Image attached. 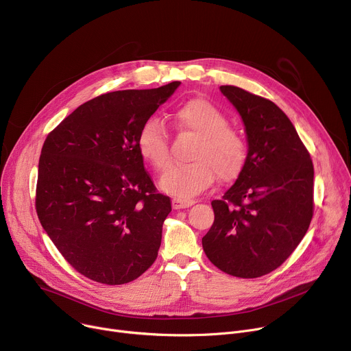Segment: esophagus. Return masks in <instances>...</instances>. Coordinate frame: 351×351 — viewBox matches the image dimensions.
Instances as JSON below:
<instances>
[{
    "mask_svg": "<svg viewBox=\"0 0 351 351\" xmlns=\"http://www.w3.org/2000/svg\"><path fill=\"white\" fill-rule=\"evenodd\" d=\"M196 202L195 200H190V199H173L172 200V207L175 210H179V208H186V207H190L193 206Z\"/></svg>",
    "mask_w": 351,
    "mask_h": 351,
    "instance_id": "esophagus-1",
    "label": "esophagus"
}]
</instances>
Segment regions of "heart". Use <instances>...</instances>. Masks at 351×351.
Masks as SVG:
<instances>
[{"label": "heart", "mask_w": 351, "mask_h": 351, "mask_svg": "<svg viewBox=\"0 0 351 351\" xmlns=\"http://www.w3.org/2000/svg\"><path fill=\"white\" fill-rule=\"evenodd\" d=\"M180 133L196 137L189 158L192 162L173 165L161 178V187L178 197H193L218 176L222 182L237 179L245 168L247 145L242 134L228 125V117L204 99H193L172 116ZM141 156L156 171L171 162L167 127L156 119L148 120L138 133Z\"/></svg>", "instance_id": "1"}]
</instances>
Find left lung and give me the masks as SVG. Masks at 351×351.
Listing matches in <instances>:
<instances>
[{
	"mask_svg": "<svg viewBox=\"0 0 351 351\" xmlns=\"http://www.w3.org/2000/svg\"><path fill=\"white\" fill-rule=\"evenodd\" d=\"M219 90L239 112L249 149L237 182L211 202L214 222L202 242L219 270L256 278L280 267L306 234L313 165L294 124L276 104L232 85Z\"/></svg>",
	"mask_w": 351,
	"mask_h": 351,
	"instance_id": "obj_1",
	"label": "left lung"
}]
</instances>
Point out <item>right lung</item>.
<instances>
[{"label":"right lung","mask_w":351,"mask_h":351,"mask_svg":"<svg viewBox=\"0 0 351 351\" xmlns=\"http://www.w3.org/2000/svg\"><path fill=\"white\" fill-rule=\"evenodd\" d=\"M179 85L99 95L45 140L38 217L62 258L93 281L130 282L158 256L172 206L145 171L137 137Z\"/></svg>","instance_id":"add662e5"}]
</instances>
